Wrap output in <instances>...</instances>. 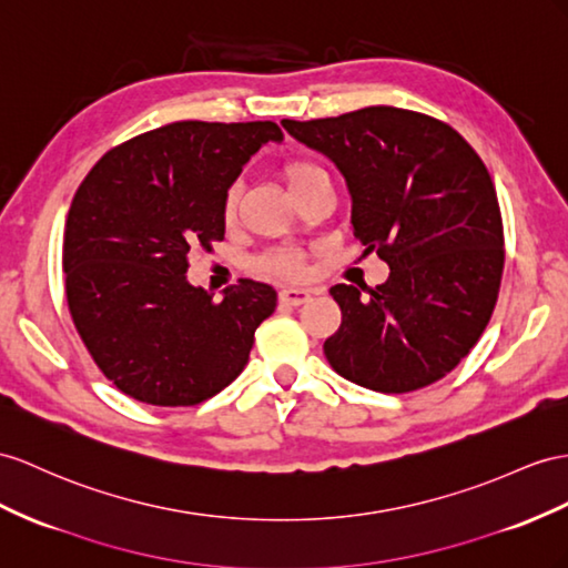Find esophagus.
<instances>
[{"instance_id": "34e87169", "label": "esophagus", "mask_w": 568, "mask_h": 568, "mask_svg": "<svg viewBox=\"0 0 568 568\" xmlns=\"http://www.w3.org/2000/svg\"><path fill=\"white\" fill-rule=\"evenodd\" d=\"M283 304H290V307H300V304L312 300V290L307 287H283L278 293Z\"/></svg>"}]
</instances>
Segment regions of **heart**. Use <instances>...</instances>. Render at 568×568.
<instances>
[{
  "label": "heart",
  "instance_id": "heart-1",
  "mask_svg": "<svg viewBox=\"0 0 568 568\" xmlns=\"http://www.w3.org/2000/svg\"><path fill=\"white\" fill-rule=\"evenodd\" d=\"M324 172L318 165L314 163H304V160H293V163H287L283 168V178L290 186V192L297 189L300 184L307 182L314 174ZM235 196H230L225 203V221H235ZM261 268L275 273V275H300L302 273V256L297 252H290V250H281V252H271L268 256L261 258Z\"/></svg>",
  "mask_w": 568,
  "mask_h": 568
}]
</instances>
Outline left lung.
<instances>
[{
    "instance_id": "1",
    "label": "left lung",
    "mask_w": 568,
    "mask_h": 568,
    "mask_svg": "<svg viewBox=\"0 0 568 568\" xmlns=\"http://www.w3.org/2000/svg\"><path fill=\"white\" fill-rule=\"evenodd\" d=\"M281 124L341 170L355 237L390 268L376 287H331L343 322L324 343L328 365L379 394L439 382L483 336L501 285L504 227L485 163L456 129L413 110Z\"/></svg>"
}]
</instances>
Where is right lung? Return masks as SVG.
Instances as JSON below:
<instances>
[{
  "label": "right lung",
  "mask_w": 568,
  "mask_h": 568,
  "mask_svg": "<svg viewBox=\"0 0 568 568\" xmlns=\"http://www.w3.org/2000/svg\"><path fill=\"white\" fill-rule=\"evenodd\" d=\"M268 141H283L275 122H172L112 149L81 182L64 230L67 302L122 394L178 408L242 374L278 295L240 281L213 302L186 281V258L225 237L227 189Z\"/></svg>",
  "instance_id": "1"
}]
</instances>
